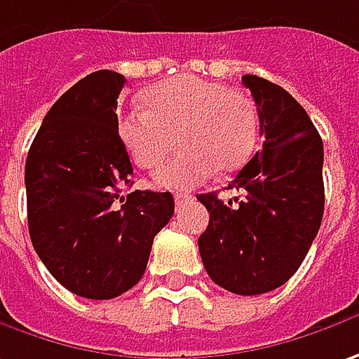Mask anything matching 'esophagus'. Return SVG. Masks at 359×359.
<instances>
[{
  "label": "esophagus",
  "instance_id": "34e87169",
  "mask_svg": "<svg viewBox=\"0 0 359 359\" xmlns=\"http://www.w3.org/2000/svg\"><path fill=\"white\" fill-rule=\"evenodd\" d=\"M191 198H193V196L187 195V193H177V195H175V203H177V207H182V205H187Z\"/></svg>",
  "mask_w": 359,
  "mask_h": 359
}]
</instances>
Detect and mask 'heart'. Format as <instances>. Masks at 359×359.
I'll list each match as a JSON object with an SVG mask.
<instances>
[{"label": "heart", "instance_id": "1", "mask_svg": "<svg viewBox=\"0 0 359 359\" xmlns=\"http://www.w3.org/2000/svg\"><path fill=\"white\" fill-rule=\"evenodd\" d=\"M144 108L116 120L120 144L138 168H152L175 147L182 150L152 175L168 191H189L215 170H239L257 147L259 112L241 90L196 76L168 78L142 94Z\"/></svg>", "mask_w": 359, "mask_h": 359}]
</instances>
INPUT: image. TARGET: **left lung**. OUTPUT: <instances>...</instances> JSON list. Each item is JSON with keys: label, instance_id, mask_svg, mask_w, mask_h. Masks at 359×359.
<instances>
[{"label": "left lung", "instance_id": "obj_1", "mask_svg": "<svg viewBox=\"0 0 359 359\" xmlns=\"http://www.w3.org/2000/svg\"><path fill=\"white\" fill-rule=\"evenodd\" d=\"M257 104L263 149L226 189L198 195L210 219L198 237L209 277L231 293L261 295L299 269L323 219V142L304 106L281 86L245 74Z\"/></svg>", "mask_w": 359, "mask_h": 359}]
</instances>
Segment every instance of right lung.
I'll list each match as a JSON object with an SVG mask.
<instances>
[{
  "instance_id": "1",
  "label": "right lung",
  "mask_w": 359,
  "mask_h": 359,
  "mask_svg": "<svg viewBox=\"0 0 359 359\" xmlns=\"http://www.w3.org/2000/svg\"><path fill=\"white\" fill-rule=\"evenodd\" d=\"M124 76L92 72L43 118L25 161L29 239L57 283L112 299L144 275L170 193L130 191L133 164L116 133Z\"/></svg>"
}]
</instances>
